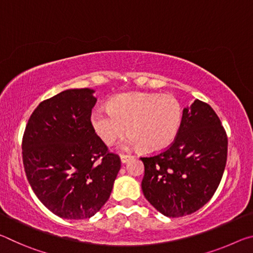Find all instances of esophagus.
I'll return each mask as SVG.
<instances>
[{
  "label": "esophagus",
  "mask_w": 253,
  "mask_h": 253,
  "mask_svg": "<svg viewBox=\"0 0 253 253\" xmlns=\"http://www.w3.org/2000/svg\"><path fill=\"white\" fill-rule=\"evenodd\" d=\"M131 158H132V156L126 155V154H122V155H121V161H122L123 164H125V163H127L128 161L131 160Z\"/></svg>",
  "instance_id": "esophagus-1"
}]
</instances>
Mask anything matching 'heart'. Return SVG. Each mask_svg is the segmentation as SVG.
Masks as SVG:
<instances>
[{
	"mask_svg": "<svg viewBox=\"0 0 253 253\" xmlns=\"http://www.w3.org/2000/svg\"><path fill=\"white\" fill-rule=\"evenodd\" d=\"M183 111L173 97L146 92H125L111 98L108 109L99 108L91 115L97 135L113 144L125 134L127 147L142 146L146 152L168 148L176 138Z\"/></svg>",
	"mask_w": 253,
	"mask_h": 253,
	"instance_id": "b5f03b06",
	"label": "heart"
}]
</instances>
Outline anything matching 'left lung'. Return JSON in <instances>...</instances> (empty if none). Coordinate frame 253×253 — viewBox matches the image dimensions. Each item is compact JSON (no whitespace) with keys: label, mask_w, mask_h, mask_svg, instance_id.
<instances>
[{"label":"left lung","mask_w":253,"mask_h":253,"mask_svg":"<svg viewBox=\"0 0 253 253\" xmlns=\"http://www.w3.org/2000/svg\"><path fill=\"white\" fill-rule=\"evenodd\" d=\"M226 156L228 137L219 117L211 106L196 99L184 108L172 145L157 155L140 157L144 196L165 216L194 213L215 193Z\"/></svg>","instance_id":"8db88e82"}]
</instances>
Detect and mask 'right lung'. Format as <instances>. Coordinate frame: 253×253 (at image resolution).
Masks as SVG:
<instances>
[{
    "mask_svg": "<svg viewBox=\"0 0 253 253\" xmlns=\"http://www.w3.org/2000/svg\"><path fill=\"white\" fill-rule=\"evenodd\" d=\"M95 90L68 89L37 107L25 127L28 181L46 209L62 219H89L108 201L121 169L90 121Z\"/></svg>",
    "mask_w": 253,
    "mask_h": 253,
    "instance_id": "obj_1",
    "label": "right lung"
}]
</instances>
